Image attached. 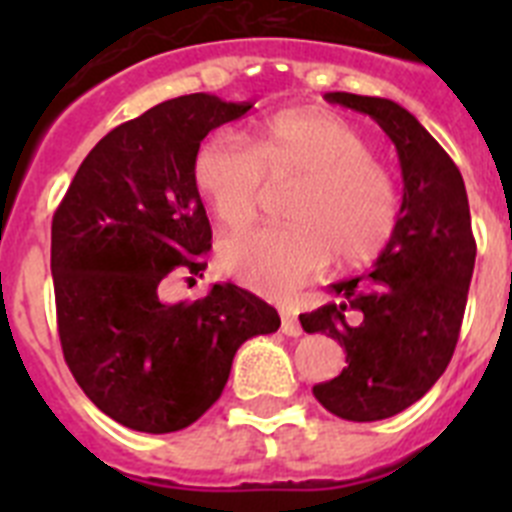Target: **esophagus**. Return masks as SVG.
<instances>
[{"instance_id": "obj_1", "label": "esophagus", "mask_w": 512, "mask_h": 512, "mask_svg": "<svg viewBox=\"0 0 512 512\" xmlns=\"http://www.w3.org/2000/svg\"><path fill=\"white\" fill-rule=\"evenodd\" d=\"M282 333L284 336H292V338H297L302 333L300 320H297L289 310H282Z\"/></svg>"}]
</instances>
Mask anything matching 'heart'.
Here are the masks:
<instances>
[{"mask_svg": "<svg viewBox=\"0 0 512 512\" xmlns=\"http://www.w3.org/2000/svg\"><path fill=\"white\" fill-rule=\"evenodd\" d=\"M192 182L223 228L256 217L264 182H295L279 228L235 233L220 243L225 274L264 295L284 297L330 261L372 264L395 238L402 194L372 140L330 110L305 107L264 117L246 138L215 130L192 156Z\"/></svg>", "mask_w": 512, "mask_h": 512, "instance_id": "heart-1", "label": "heart"}]
</instances>
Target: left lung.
<instances>
[{"label": "left lung", "instance_id": "1", "mask_svg": "<svg viewBox=\"0 0 512 512\" xmlns=\"http://www.w3.org/2000/svg\"><path fill=\"white\" fill-rule=\"evenodd\" d=\"M325 99L377 120L402 169L400 225L374 269L330 284L338 300L300 315L307 333L341 343L348 364L312 395L338 418L372 423L410 408L446 372L477 243L464 179L415 115L382 97L330 92Z\"/></svg>", "mask_w": 512, "mask_h": 512}]
</instances>
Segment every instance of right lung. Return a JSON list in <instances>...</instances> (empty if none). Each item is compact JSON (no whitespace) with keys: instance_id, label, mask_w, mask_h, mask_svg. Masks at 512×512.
Returning <instances> with one entry per match:
<instances>
[{"instance_id":"right-lung-1","label":"right lung","mask_w":512,"mask_h":512,"mask_svg":"<svg viewBox=\"0 0 512 512\" xmlns=\"http://www.w3.org/2000/svg\"><path fill=\"white\" fill-rule=\"evenodd\" d=\"M251 107L200 92L122 122L81 161L53 215L63 359L84 395L125 428L192 425L223 395L241 343L282 323L235 284H212L194 302L161 300L166 279L202 277L212 246L194 148Z\"/></svg>"}]
</instances>
